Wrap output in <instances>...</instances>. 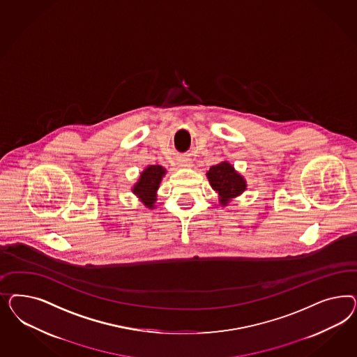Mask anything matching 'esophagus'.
<instances>
[{"label":"esophagus","instance_id":"34e87169","mask_svg":"<svg viewBox=\"0 0 357 357\" xmlns=\"http://www.w3.org/2000/svg\"><path fill=\"white\" fill-rule=\"evenodd\" d=\"M178 166L182 169H188V167H192V161L188 158H181L178 160Z\"/></svg>","mask_w":357,"mask_h":357}]
</instances>
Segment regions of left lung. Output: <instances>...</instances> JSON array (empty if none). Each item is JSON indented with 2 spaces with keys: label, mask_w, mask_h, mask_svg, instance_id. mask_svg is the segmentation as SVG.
<instances>
[{
  "label": "left lung",
  "mask_w": 357,
  "mask_h": 357,
  "mask_svg": "<svg viewBox=\"0 0 357 357\" xmlns=\"http://www.w3.org/2000/svg\"><path fill=\"white\" fill-rule=\"evenodd\" d=\"M211 187L218 195V203L227 206L233 199L243 194L248 188L246 179L227 161L217 163L206 172Z\"/></svg>",
  "instance_id": "1"
}]
</instances>
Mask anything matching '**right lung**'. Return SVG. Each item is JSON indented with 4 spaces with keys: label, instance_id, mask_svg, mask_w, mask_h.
<instances>
[{
    "label": "right lung",
    "instance_id": "right-lung-1",
    "mask_svg": "<svg viewBox=\"0 0 357 357\" xmlns=\"http://www.w3.org/2000/svg\"><path fill=\"white\" fill-rule=\"evenodd\" d=\"M166 175V169L160 165H149L146 166L140 178L132 187V192L139 197L141 203L149 209L155 208L157 202V191L162 178Z\"/></svg>",
    "mask_w": 357,
    "mask_h": 357
}]
</instances>
